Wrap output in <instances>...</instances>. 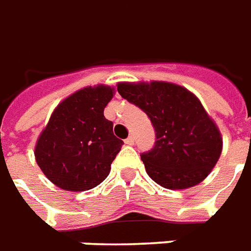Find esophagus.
<instances>
[{"label": "esophagus", "mask_w": 251, "mask_h": 251, "mask_svg": "<svg viewBox=\"0 0 251 251\" xmlns=\"http://www.w3.org/2000/svg\"><path fill=\"white\" fill-rule=\"evenodd\" d=\"M125 143H126V145H129V146H133L134 145V137H133V135H130L129 138H126Z\"/></svg>", "instance_id": "1"}]
</instances>
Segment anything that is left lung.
<instances>
[{
  "label": "left lung",
  "mask_w": 251,
  "mask_h": 251,
  "mask_svg": "<svg viewBox=\"0 0 251 251\" xmlns=\"http://www.w3.org/2000/svg\"><path fill=\"white\" fill-rule=\"evenodd\" d=\"M118 94L151 120L156 141L141 159L160 186L179 190L198 185L222 155L223 138L202 102L185 87L169 82L118 83Z\"/></svg>",
  "instance_id": "1"
}]
</instances>
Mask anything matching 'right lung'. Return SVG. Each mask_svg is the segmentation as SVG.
Masks as SVG:
<instances>
[{
  "instance_id": "add662e5",
  "label": "right lung",
  "mask_w": 251,
  "mask_h": 251,
  "mask_svg": "<svg viewBox=\"0 0 251 251\" xmlns=\"http://www.w3.org/2000/svg\"><path fill=\"white\" fill-rule=\"evenodd\" d=\"M114 88L104 84L76 91L53 110L35 147V159L49 181L69 191H84L108 177L124 142L104 117Z\"/></svg>"
}]
</instances>
